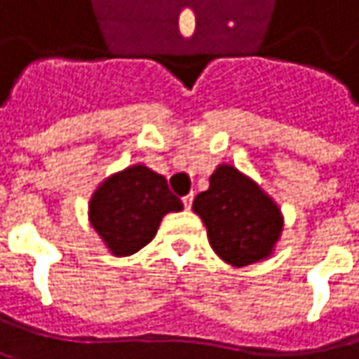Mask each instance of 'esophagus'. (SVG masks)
Here are the masks:
<instances>
[{
	"instance_id": "34e87169",
	"label": "esophagus",
	"mask_w": 359,
	"mask_h": 359,
	"mask_svg": "<svg viewBox=\"0 0 359 359\" xmlns=\"http://www.w3.org/2000/svg\"><path fill=\"white\" fill-rule=\"evenodd\" d=\"M192 200H194V194H188V196H184V198H182V202H184L186 210H190V208H192Z\"/></svg>"
}]
</instances>
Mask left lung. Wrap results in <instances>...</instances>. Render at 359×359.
<instances>
[{
  "instance_id": "8db88e82",
  "label": "left lung",
  "mask_w": 359,
  "mask_h": 359,
  "mask_svg": "<svg viewBox=\"0 0 359 359\" xmlns=\"http://www.w3.org/2000/svg\"><path fill=\"white\" fill-rule=\"evenodd\" d=\"M192 208L206 224L215 253L237 268L268 257L282 231L280 208L231 165L210 175V188L194 198Z\"/></svg>"
}]
</instances>
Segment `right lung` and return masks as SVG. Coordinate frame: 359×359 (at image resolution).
<instances>
[{"instance_id": "obj_1", "label": "right lung", "mask_w": 359, "mask_h": 359, "mask_svg": "<svg viewBox=\"0 0 359 359\" xmlns=\"http://www.w3.org/2000/svg\"><path fill=\"white\" fill-rule=\"evenodd\" d=\"M182 200L163 175L135 165L106 180L90 202L93 229L114 255H133L149 243L167 212H180Z\"/></svg>"}]
</instances>
